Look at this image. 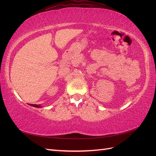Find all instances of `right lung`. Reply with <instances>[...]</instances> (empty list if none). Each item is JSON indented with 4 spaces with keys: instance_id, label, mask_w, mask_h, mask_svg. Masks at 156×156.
<instances>
[{
    "instance_id": "right-lung-1",
    "label": "right lung",
    "mask_w": 156,
    "mask_h": 156,
    "mask_svg": "<svg viewBox=\"0 0 156 156\" xmlns=\"http://www.w3.org/2000/svg\"><path fill=\"white\" fill-rule=\"evenodd\" d=\"M29 105L31 106H33V107H41L40 106V105H36V104H29Z\"/></svg>"
}]
</instances>
